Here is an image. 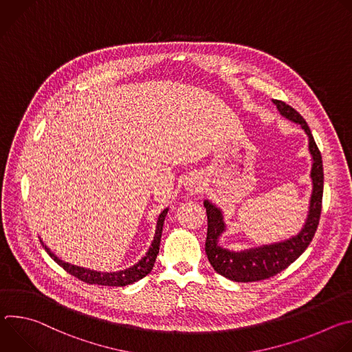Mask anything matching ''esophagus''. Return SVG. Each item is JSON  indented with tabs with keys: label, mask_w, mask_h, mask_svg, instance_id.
<instances>
[{
	"label": "esophagus",
	"mask_w": 352,
	"mask_h": 352,
	"mask_svg": "<svg viewBox=\"0 0 352 352\" xmlns=\"http://www.w3.org/2000/svg\"><path fill=\"white\" fill-rule=\"evenodd\" d=\"M185 189L186 190H189V192H192V193H196V192H200L204 189V186H202V181H199L197 178H189V179H186L185 181Z\"/></svg>",
	"instance_id": "esophagus-1"
}]
</instances>
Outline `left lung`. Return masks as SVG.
Wrapping results in <instances>:
<instances>
[{"label": "left lung", "instance_id": "1", "mask_svg": "<svg viewBox=\"0 0 352 352\" xmlns=\"http://www.w3.org/2000/svg\"><path fill=\"white\" fill-rule=\"evenodd\" d=\"M278 113L291 122L298 124L308 135V147L312 157L311 179L312 193L309 199V210L305 224L296 235L287 238L280 242L265 243L242 250H231L220 245L219 239L224 234L227 226L220 208L206 199L204 205L208 213V238H206V255L213 269L236 283L259 281L276 276L277 273L287 269L295 262L311 243L322 212V197H323V163L322 155L315 143L312 132L307 121L300 117L291 106L280 100H273Z\"/></svg>", "mask_w": 352, "mask_h": 352}]
</instances>
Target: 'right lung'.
<instances>
[{
    "instance_id": "right-lung-1",
    "label": "right lung",
    "mask_w": 352,
    "mask_h": 352,
    "mask_svg": "<svg viewBox=\"0 0 352 352\" xmlns=\"http://www.w3.org/2000/svg\"><path fill=\"white\" fill-rule=\"evenodd\" d=\"M168 213V208L164 209L159 219H157V224H156V231H155V236L152 241V245H150L148 250L146 252V255L133 266L120 270V272H97V270H91V269H86V267H80L76 265H71L63 259H60L57 255H54L52 252L47 245H44V242L40 239L43 248L45 249V252L52 256V259H54V262H57L61 267H64L69 274L75 276L76 278L89 283V284H98V285H109V287H124L128 284H132L135 281H139L140 278L146 277L150 272H152L156 258L159 255V249H160V241H162V232H163V224L166 220V216Z\"/></svg>"
}]
</instances>
